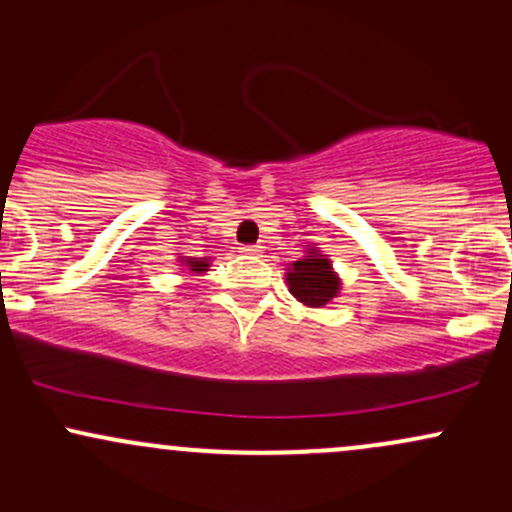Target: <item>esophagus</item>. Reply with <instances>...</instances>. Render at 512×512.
Wrapping results in <instances>:
<instances>
[{"mask_svg":"<svg viewBox=\"0 0 512 512\" xmlns=\"http://www.w3.org/2000/svg\"><path fill=\"white\" fill-rule=\"evenodd\" d=\"M240 252H243V255H260L262 248H260V245H243Z\"/></svg>","mask_w":512,"mask_h":512,"instance_id":"1","label":"esophagus"}]
</instances>
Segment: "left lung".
I'll return each mask as SVG.
<instances>
[{
	"label": "left lung",
	"mask_w": 512,
	"mask_h": 512,
	"mask_svg": "<svg viewBox=\"0 0 512 512\" xmlns=\"http://www.w3.org/2000/svg\"><path fill=\"white\" fill-rule=\"evenodd\" d=\"M286 281H289V291L293 296L310 308H322L339 291V279L332 272L330 260L317 250L293 262V267L286 272Z\"/></svg>",
	"instance_id": "8db88e82"
}]
</instances>
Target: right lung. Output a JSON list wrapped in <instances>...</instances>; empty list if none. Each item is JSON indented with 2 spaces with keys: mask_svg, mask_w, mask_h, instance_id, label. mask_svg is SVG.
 Segmentation results:
<instances>
[{
  "mask_svg": "<svg viewBox=\"0 0 512 512\" xmlns=\"http://www.w3.org/2000/svg\"><path fill=\"white\" fill-rule=\"evenodd\" d=\"M187 267H190V272H207L209 260H197V257H190V260H187Z\"/></svg>",
  "mask_w": 512,
  "mask_h": 512,
  "instance_id": "1",
  "label": "right lung"
}]
</instances>
